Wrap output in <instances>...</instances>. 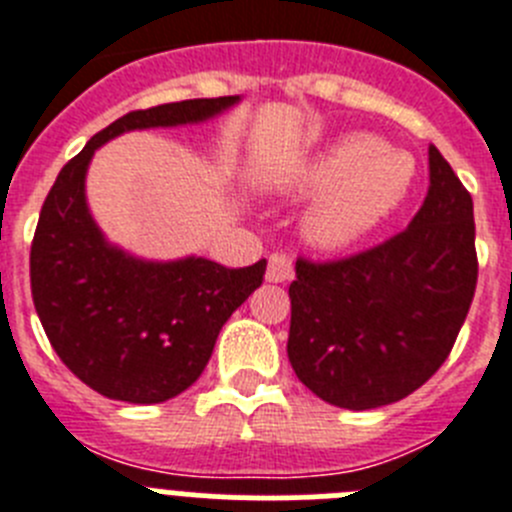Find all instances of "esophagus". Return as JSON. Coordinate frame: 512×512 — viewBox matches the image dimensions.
Wrapping results in <instances>:
<instances>
[{
    "label": "esophagus",
    "instance_id": "esophagus-1",
    "mask_svg": "<svg viewBox=\"0 0 512 512\" xmlns=\"http://www.w3.org/2000/svg\"><path fill=\"white\" fill-rule=\"evenodd\" d=\"M292 279V259L284 253H271L269 264H266V282L282 284Z\"/></svg>",
    "mask_w": 512,
    "mask_h": 512
}]
</instances>
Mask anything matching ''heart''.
<instances>
[{"instance_id": "b5f03b06", "label": "heart", "mask_w": 512, "mask_h": 512, "mask_svg": "<svg viewBox=\"0 0 512 512\" xmlns=\"http://www.w3.org/2000/svg\"><path fill=\"white\" fill-rule=\"evenodd\" d=\"M413 182L410 153L372 135L333 140L297 174V194L312 197L302 217L305 238L323 251L356 246L408 200Z\"/></svg>"}]
</instances>
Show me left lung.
<instances>
[{"instance_id": "left-lung-1", "label": "left lung", "mask_w": 512, "mask_h": 512, "mask_svg": "<svg viewBox=\"0 0 512 512\" xmlns=\"http://www.w3.org/2000/svg\"><path fill=\"white\" fill-rule=\"evenodd\" d=\"M428 194L390 241L328 264L300 259L287 356L320 400L372 410L408 397L446 361L474 287V205L428 148Z\"/></svg>"}]
</instances>
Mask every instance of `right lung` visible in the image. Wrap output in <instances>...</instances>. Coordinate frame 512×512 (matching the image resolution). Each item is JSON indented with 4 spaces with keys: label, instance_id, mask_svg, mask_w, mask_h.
I'll return each mask as SVG.
<instances>
[{
    "label": "right lung",
    "instance_id": "right-lung-1",
    "mask_svg": "<svg viewBox=\"0 0 512 512\" xmlns=\"http://www.w3.org/2000/svg\"><path fill=\"white\" fill-rule=\"evenodd\" d=\"M238 102L235 94L128 112L63 166L45 197L30 248L35 310L63 364L110 400L156 405L192 387L220 328L264 282L266 261H153L110 243L87 202L94 151L130 130L207 122Z\"/></svg>",
    "mask_w": 512,
    "mask_h": 512
}]
</instances>
